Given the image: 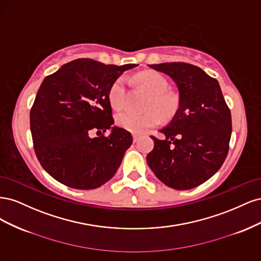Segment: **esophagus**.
I'll list each match as a JSON object with an SVG mask.
<instances>
[{"label":"esophagus","instance_id":"34e87169","mask_svg":"<svg viewBox=\"0 0 261 261\" xmlns=\"http://www.w3.org/2000/svg\"><path fill=\"white\" fill-rule=\"evenodd\" d=\"M141 137V134L139 133H133V139H134V143H136L138 141V139Z\"/></svg>","mask_w":261,"mask_h":261}]
</instances>
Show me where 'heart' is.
Masks as SVG:
<instances>
[{
    "label": "heart",
    "mask_w": 261,
    "mask_h": 261,
    "mask_svg": "<svg viewBox=\"0 0 261 261\" xmlns=\"http://www.w3.org/2000/svg\"><path fill=\"white\" fill-rule=\"evenodd\" d=\"M134 82L141 89L149 93L144 114L122 111L116 114V124L120 127L133 133H141L152 128L163 121H170L175 116L179 108L178 94L169 89V83L163 75L153 70H144L134 76ZM126 87L123 78H118L109 91L110 103L114 109H121L125 105Z\"/></svg>",
    "instance_id": "heart-1"
}]
</instances>
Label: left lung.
Segmentation results:
<instances>
[{
  "mask_svg": "<svg viewBox=\"0 0 261 261\" xmlns=\"http://www.w3.org/2000/svg\"><path fill=\"white\" fill-rule=\"evenodd\" d=\"M170 76L179 93V108L164 139L151 138L154 147L147 163L162 183L185 191L204 183L222 167L232 133L231 112L216 78L188 63L149 65Z\"/></svg>",
  "mask_w": 261,
  "mask_h": 261,
  "instance_id": "1",
  "label": "left lung"
}]
</instances>
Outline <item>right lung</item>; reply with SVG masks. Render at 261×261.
Instances as JSON below:
<instances>
[{
    "instance_id": "right-lung-1",
    "label": "right lung",
    "mask_w": 261,
    "mask_h": 261,
    "mask_svg": "<svg viewBox=\"0 0 261 261\" xmlns=\"http://www.w3.org/2000/svg\"><path fill=\"white\" fill-rule=\"evenodd\" d=\"M136 66L77 59L44 78L30 110V130L38 160L53 178L72 188L94 189L114 176L133 137L113 126L109 91ZM107 129H112L108 138ZM93 131L101 136L92 139Z\"/></svg>"
}]
</instances>
